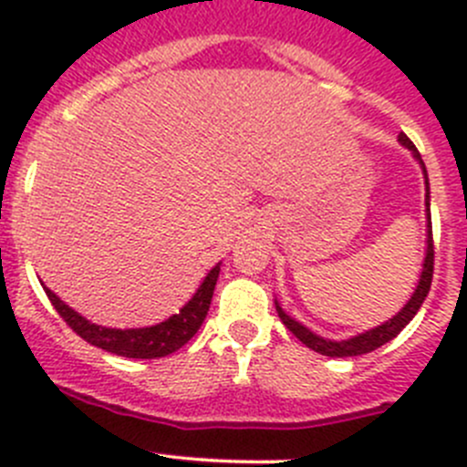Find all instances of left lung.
I'll use <instances>...</instances> for the list:
<instances>
[{
  "label": "left lung",
  "mask_w": 467,
  "mask_h": 467,
  "mask_svg": "<svg viewBox=\"0 0 467 467\" xmlns=\"http://www.w3.org/2000/svg\"><path fill=\"white\" fill-rule=\"evenodd\" d=\"M398 142L404 146V149L411 150V155L416 158V162L420 164L422 169V176H425V205H427V251H425V262H422V271H420V277H418V285L416 289H413L411 298L407 300V305H404L402 309H400L398 314H395L393 318H389V321H384L378 327L373 329H366V332L357 334V337H350V338H343V341H332V338H325V337H318L317 332H312L309 327H305L303 323H298L296 318H291L289 314L285 312V309L280 307V303L275 300V309H277V317H280V321L286 325V329H289L291 334H294L298 341H303L305 346L312 348L314 352H318V355H325V357H357V355H366V352H373L378 350L379 346H384V343H389L390 338L398 337L400 332L404 329V325H409L413 317H416L418 309L422 307V303H425L427 294H430V286H431V275H434V239H431V216H430V178H427V167L425 162H422L420 153H418V149L413 146L411 140L407 138L404 133L398 135Z\"/></svg>",
  "instance_id": "obj_1"
}]
</instances>
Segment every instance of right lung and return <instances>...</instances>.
I'll return each mask as SVG.
<instances>
[{
	"instance_id": "obj_1",
	"label": "right lung",
	"mask_w": 467,
	"mask_h": 467,
	"mask_svg": "<svg viewBox=\"0 0 467 467\" xmlns=\"http://www.w3.org/2000/svg\"><path fill=\"white\" fill-rule=\"evenodd\" d=\"M221 262L212 268L196 289V294L187 300L181 307V312L173 317L164 318L162 323L150 325V327H130V329H117V327H103L88 321L78 312H74L69 305H65L49 286L42 285L45 294L49 296L51 305L56 312L63 317V321L74 329L81 338H86L92 346L101 348V350L112 352V355L129 357V359H155V357H167L176 352L178 348L185 346L199 327L203 325L207 309H210L212 294H214L216 280H219Z\"/></svg>"
}]
</instances>
